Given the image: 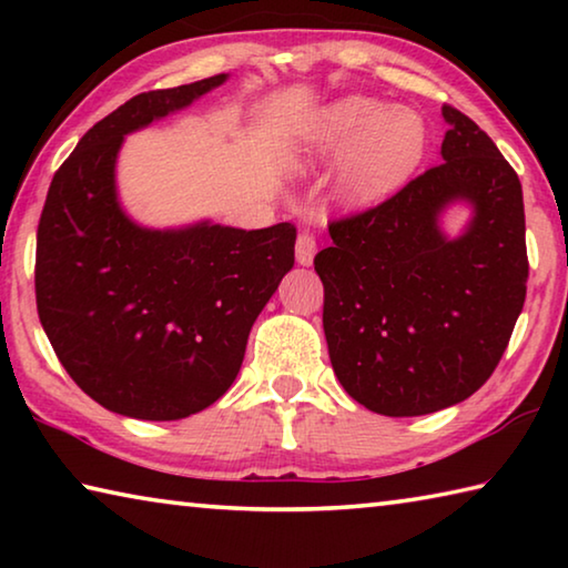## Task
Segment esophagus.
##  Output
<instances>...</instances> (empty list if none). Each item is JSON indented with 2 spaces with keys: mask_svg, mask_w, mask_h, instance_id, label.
<instances>
[{
  "mask_svg": "<svg viewBox=\"0 0 568 568\" xmlns=\"http://www.w3.org/2000/svg\"><path fill=\"white\" fill-rule=\"evenodd\" d=\"M315 235L311 233V230H303L301 235H297L295 240V261L301 265H311L313 257H315Z\"/></svg>",
  "mask_w": 568,
  "mask_h": 568,
  "instance_id": "1",
  "label": "esophagus"
}]
</instances>
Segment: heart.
Returning <instances> with one entry per match:
<instances>
[{"label": "heart", "instance_id": "obj_1", "mask_svg": "<svg viewBox=\"0 0 568 568\" xmlns=\"http://www.w3.org/2000/svg\"><path fill=\"white\" fill-rule=\"evenodd\" d=\"M428 145L430 130L418 110L368 94L325 104L303 132L307 162L328 165L341 158L335 192L353 207L396 195L423 165Z\"/></svg>", "mask_w": 568, "mask_h": 568}]
</instances>
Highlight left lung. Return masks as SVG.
I'll return each instance as SVG.
<instances>
[{
  "label": "left lung",
  "instance_id": "obj_1",
  "mask_svg": "<svg viewBox=\"0 0 568 568\" xmlns=\"http://www.w3.org/2000/svg\"><path fill=\"white\" fill-rule=\"evenodd\" d=\"M446 162L381 205L328 223L315 255L323 331L335 376L381 416H426L491 378L526 301L524 192L516 170L478 124L444 104ZM475 205L448 241L437 215Z\"/></svg>",
  "mask_w": 568,
  "mask_h": 568
}]
</instances>
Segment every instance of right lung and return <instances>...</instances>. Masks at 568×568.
<instances>
[{"mask_svg": "<svg viewBox=\"0 0 568 568\" xmlns=\"http://www.w3.org/2000/svg\"><path fill=\"white\" fill-rule=\"evenodd\" d=\"M227 74L134 94L54 172L37 227V313L70 378L108 410L178 420L233 386L250 328L295 263V225L148 230L122 213L124 134Z\"/></svg>", "mask_w": 568, "mask_h": 568, "instance_id": "add662e5", "label": "right lung"}]
</instances>
